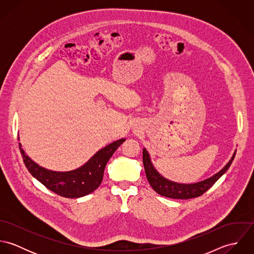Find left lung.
Wrapping results in <instances>:
<instances>
[{
	"label": "left lung",
	"instance_id": "8db88e82",
	"mask_svg": "<svg viewBox=\"0 0 254 254\" xmlns=\"http://www.w3.org/2000/svg\"><path fill=\"white\" fill-rule=\"evenodd\" d=\"M236 155V151L233 154L231 160L226 164V166L220 170L217 174L206 179L204 181L195 183V184H178L175 182L169 181L162 177L153 167L149 155L146 149H143V163L145 167L146 179L151 186V188L160 195L176 198V199H189L192 197H197L203 194L208 189H210L215 182L229 169Z\"/></svg>",
	"mask_w": 254,
	"mask_h": 254
}]
</instances>
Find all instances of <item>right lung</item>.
<instances>
[{
    "label": "right lung",
    "mask_w": 254,
    "mask_h": 254,
    "mask_svg": "<svg viewBox=\"0 0 254 254\" xmlns=\"http://www.w3.org/2000/svg\"><path fill=\"white\" fill-rule=\"evenodd\" d=\"M125 139H120L99 150L87 163L68 172H56L45 169L32 161L21 148L23 162L31 175L55 193L68 198L87 195L99 188L103 181L106 165L117 147Z\"/></svg>",
    "instance_id": "1"
}]
</instances>
